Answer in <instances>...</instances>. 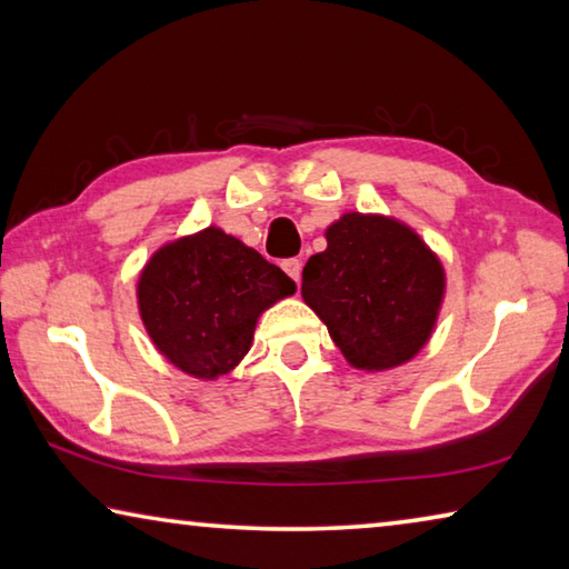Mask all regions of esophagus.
<instances>
[{"label": "esophagus", "mask_w": 569, "mask_h": 569, "mask_svg": "<svg viewBox=\"0 0 569 569\" xmlns=\"http://www.w3.org/2000/svg\"><path fill=\"white\" fill-rule=\"evenodd\" d=\"M301 261H298V258H286V261L281 263V268H283V271L288 273V276H291L293 278V281L298 283V281H301Z\"/></svg>", "instance_id": "esophagus-1"}]
</instances>
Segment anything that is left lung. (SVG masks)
Segmentation results:
<instances>
[{"mask_svg":"<svg viewBox=\"0 0 569 569\" xmlns=\"http://www.w3.org/2000/svg\"><path fill=\"white\" fill-rule=\"evenodd\" d=\"M326 240L303 268V301L356 369L409 361L429 341L445 296L439 258L411 228L381 216L346 213Z\"/></svg>","mask_w":569,"mask_h":569,"instance_id":"8db88e82","label":"left lung"}]
</instances>
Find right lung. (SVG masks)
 Masks as SVG:
<instances>
[{
  "instance_id": "1",
  "label": "right lung",
  "mask_w": 569,
  "mask_h": 569,
  "mask_svg": "<svg viewBox=\"0 0 569 569\" xmlns=\"http://www.w3.org/2000/svg\"><path fill=\"white\" fill-rule=\"evenodd\" d=\"M296 283L258 250L206 228L162 246L138 283L152 343L186 373L216 379L243 359L261 311Z\"/></svg>"
}]
</instances>
